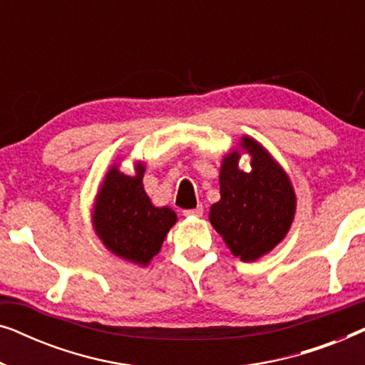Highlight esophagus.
<instances>
[{"label": "esophagus", "instance_id": "34e87169", "mask_svg": "<svg viewBox=\"0 0 365 365\" xmlns=\"http://www.w3.org/2000/svg\"><path fill=\"white\" fill-rule=\"evenodd\" d=\"M202 212H204L202 206H197V207H194V209H186V211H184V216H187V217H201Z\"/></svg>", "mask_w": 365, "mask_h": 365}]
</instances>
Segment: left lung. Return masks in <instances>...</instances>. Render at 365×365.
Instances as JSON below:
<instances>
[{"label": "left lung", "instance_id": "1", "mask_svg": "<svg viewBox=\"0 0 365 365\" xmlns=\"http://www.w3.org/2000/svg\"><path fill=\"white\" fill-rule=\"evenodd\" d=\"M239 148L251 154V171L239 169L237 149L224 156L221 199L211 206L209 221L234 256L251 262L286 237L296 214V194L286 171L256 139L244 136Z\"/></svg>", "mask_w": 365, "mask_h": 365}]
</instances>
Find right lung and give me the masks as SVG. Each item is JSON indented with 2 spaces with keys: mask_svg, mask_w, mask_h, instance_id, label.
Listing matches in <instances>:
<instances>
[{
  "mask_svg": "<svg viewBox=\"0 0 365 365\" xmlns=\"http://www.w3.org/2000/svg\"><path fill=\"white\" fill-rule=\"evenodd\" d=\"M144 171L143 163L136 164L134 176L113 166L93 207V227L106 249L139 266H148L178 221L171 207L153 206L143 186Z\"/></svg>",
  "mask_w": 365,
  "mask_h": 365,
  "instance_id": "add662e5",
  "label": "right lung"
}]
</instances>
